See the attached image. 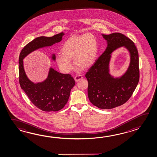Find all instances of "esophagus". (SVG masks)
I'll return each mask as SVG.
<instances>
[{"mask_svg": "<svg viewBox=\"0 0 157 157\" xmlns=\"http://www.w3.org/2000/svg\"><path fill=\"white\" fill-rule=\"evenodd\" d=\"M83 78V77L82 76V75H77V76H75V77H74V80L75 82H78V81H79V80H81Z\"/></svg>", "mask_w": 157, "mask_h": 157, "instance_id": "obj_1", "label": "esophagus"}]
</instances>
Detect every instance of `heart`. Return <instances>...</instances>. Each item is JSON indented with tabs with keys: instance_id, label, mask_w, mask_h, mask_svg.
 <instances>
[{
	"instance_id": "obj_1",
	"label": "heart",
	"mask_w": 157,
	"mask_h": 157,
	"mask_svg": "<svg viewBox=\"0 0 157 157\" xmlns=\"http://www.w3.org/2000/svg\"><path fill=\"white\" fill-rule=\"evenodd\" d=\"M98 51V44L93 34L73 35L63 43L61 54L56 55L55 60L59 69L64 73H69L73 69L72 60L78 67L86 69L96 62Z\"/></svg>"
}]
</instances>
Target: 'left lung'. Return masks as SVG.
I'll return each instance as SVG.
<instances>
[{
	"mask_svg": "<svg viewBox=\"0 0 157 157\" xmlns=\"http://www.w3.org/2000/svg\"><path fill=\"white\" fill-rule=\"evenodd\" d=\"M107 46L86 74L88 82V96L93 105L101 109H111L121 106L130 98L139 80V55L134 43L120 33L102 35ZM120 47L130 54L127 71L120 77L110 74L109 63L112 52Z\"/></svg>",
	"mask_w": 157,
	"mask_h": 157,
	"instance_id": "1",
	"label": "left lung"
}]
</instances>
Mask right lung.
Segmentation results:
<instances>
[{
	"mask_svg": "<svg viewBox=\"0 0 157 157\" xmlns=\"http://www.w3.org/2000/svg\"><path fill=\"white\" fill-rule=\"evenodd\" d=\"M63 32L50 37L41 36L36 38L24 47L19 55V84L32 103L42 111H58L67 104L71 90L75 82L70 74L58 72L50 67L48 75L41 82L34 83L29 80L24 69L23 59L33 51L39 48L50 47L61 41ZM55 61V55H51Z\"/></svg>",
	"mask_w": 157,
	"mask_h": 157,
	"instance_id": "obj_1",
	"label": "right lung"
}]
</instances>
